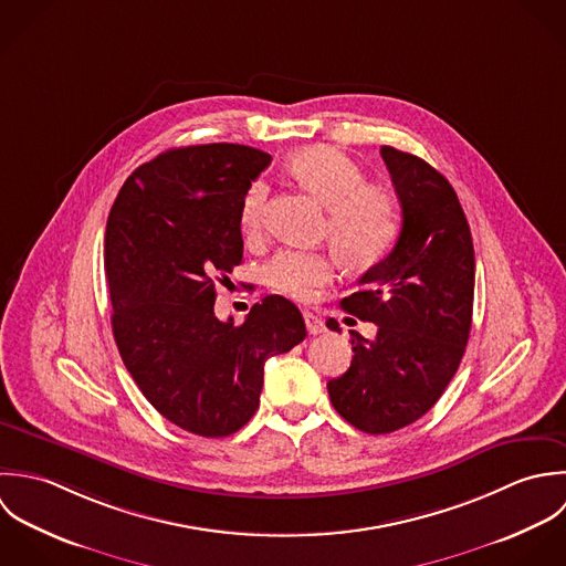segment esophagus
I'll list each match as a JSON object with an SVG mask.
<instances>
[{
	"label": "esophagus",
	"mask_w": 566,
	"mask_h": 566,
	"mask_svg": "<svg viewBox=\"0 0 566 566\" xmlns=\"http://www.w3.org/2000/svg\"><path fill=\"white\" fill-rule=\"evenodd\" d=\"M304 322H306V331H308V335H322V333H326V326H324V319L322 317H317V315H313V313H304Z\"/></svg>",
	"instance_id": "34e87169"
}]
</instances>
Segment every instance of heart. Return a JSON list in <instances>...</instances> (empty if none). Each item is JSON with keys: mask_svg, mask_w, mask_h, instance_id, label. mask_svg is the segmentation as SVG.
I'll return each instance as SVG.
<instances>
[{"mask_svg": "<svg viewBox=\"0 0 566 566\" xmlns=\"http://www.w3.org/2000/svg\"><path fill=\"white\" fill-rule=\"evenodd\" d=\"M286 170L308 195L328 208L326 233L345 269L369 271L389 255L402 229L400 203L391 190L365 184L363 170L328 146L297 150L289 157ZM266 199V184H251L240 208L244 238H260ZM335 269V258L326 251L284 249L266 264L264 277L275 293L311 302L319 289L333 282Z\"/></svg>", "mask_w": 566, "mask_h": 566, "instance_id": "heart-1", "label": "heart"}]
</instances>
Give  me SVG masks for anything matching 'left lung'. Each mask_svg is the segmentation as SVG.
Returning <instances> with one entry per match:
<instances>
[{
  "instance_id": "1",
  "label": "left lung",
  "mask_w": 566,
  "mask_h": 566,
  "mask_svg": "<svg viewBox=\"0 0 566 566\" xmlns=\"http://www.w3.org/2000/svg\"><path fill=\"white\" fill-rule=\"evenodd\" d=\"M402 229L389 255L365 271L340 308L378 326L352 335L349 369L328 382L333 407L363 433L398 431L422 418L449 387L472 326L474 249L449 179L424 159L380 148ZM328 326L339 333L335 322Z\"/></svg>"
}]
</instances>
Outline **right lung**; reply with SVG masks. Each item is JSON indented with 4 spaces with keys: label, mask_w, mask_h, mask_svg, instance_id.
<instances>
[{
    "label": "right lung",
    "mask_w": 566,
    "mask_h": 566,
    "mask_svg": "<svg viewBox=\"0 0 566 566\" xmlns=\"http://www.w3.org/2000/svg\"><path fill=\"white\" fill-rule=\"evenodd\" d=\"M271 155L242 144L170 148L124 181L105 233L119 356L146 400L201 438L240 431L264 363L306 337L300 308L266 295L235 326L217 282L242 262L240 208Z\"/></svg>",
    "instance_id": "1"
}]
</instances>
